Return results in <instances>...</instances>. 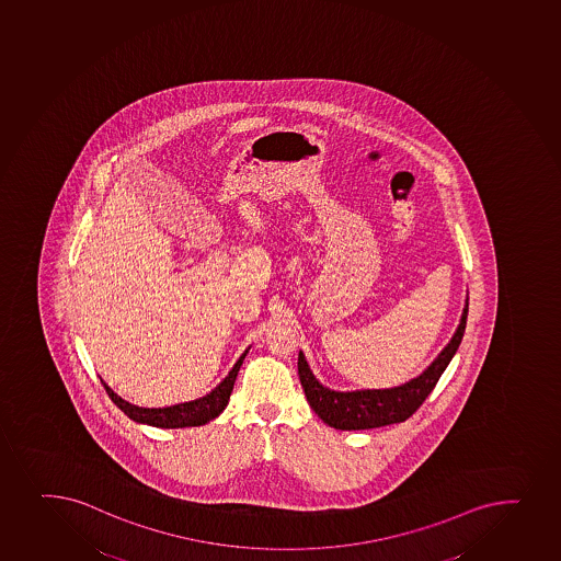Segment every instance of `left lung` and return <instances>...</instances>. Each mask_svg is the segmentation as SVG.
I'll return each instance as SVG.
<instances>
[{"mask_svg":"<svg viewBox=\"0 0 561 561\" xmlns=\"http://www.w3.org/2000/svg\"><path fill=\"white\" fill-rule=\"evenodd\" d=\"M469 297L461 312L460 324L450 342L437 354L431 366L408 382L383 390L336 391L327 388L313 377L305 353L299 351V378L307 401L318 417L337 431H367L378 426L402 423L417 410L426 397L431 396L443 371L447 369L456 351L460 347L461 337L466 332Z\"/></svg>","mask_w":561,"mask_h":561,"instance_id":"1","label":"left lung"}]
</instances>
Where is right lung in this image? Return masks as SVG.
<instances>
[{"label": "right lung", "instance_id": "1", "mask_svg": "<svg viewBox=\"0 0 561 561\" xmlns=\"http://www.w3.org/2000/svg\"><path fill=\"white\" fill-rule=\"evenodd\" d=\"M249 348L245 353L238 358L237 364L232 366L229 375L221 380V382L214 388L207 396L194 399V401L179 402V404H171L164 408H144L130 404L125 401L118 393H114L105 380H101L106 393L111 397V401L127 415L133 419L135 423L140 425L157 426V428H186V426H201L218 417L219 413L224 412L227 404H229L230 393L234 388V380H237L240 366L243 364V358L248 356Z\"/></svg>", "mask_w": 561, "mask_h": 561}]
</instances>
